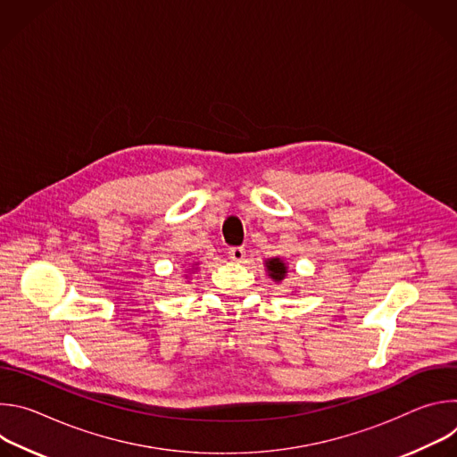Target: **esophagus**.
Returning <instances> with one entry per match:
<instances>
[{"mask_svg":"<svg viewBox=\"0 0 457 457\" xmlns=\"http://www.w3.org/2000/svg\"><path fill=\"white\" fill-rule=\"evenodd\" d=\"M228 253H229V258H231V260H235V262H242V260L245 258V249H244V247H240V245H233V247H229V249H228Z\"/></svg>","mask_w":457,"mask_h":457,"instance_id":"1","label":"esophagus"}]
</instances>
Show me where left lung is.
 <instances>
[{
    "label": "left lung",
    "instance_id": "left-lung-1",
    "mask_svg": "<svg viewBox=\"0 0 457 457\" xmlns=\"http://www.w3.org/2000/svg\"><path fill=\"white\" fill-rule=\"evenodd\" d=\"M268 271H270V277L273 278V280H282L284 277H286V264L282 262L280 258H271V260H268Z\"/></svg>",
    "mask_w": 457,
    "mask_h": 457
}]
</instances>
